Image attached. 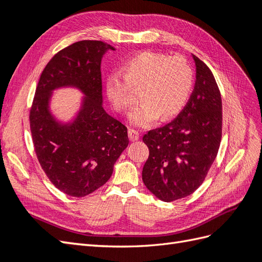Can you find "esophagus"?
Here are the masks:
<instances>
[{"label":"esophagus","instance_id":"1","mask_svg":"<svg viewBox=\"0 0 262 262\" xmlns=\"http://www.w3.org/2000/svg\"><path fill=\"white\" fill-rule=\"evenodd\" d=\"M128 136H129V139L132 142H135V141H138L139 138V133L135 129H128Z\"/></svg>","mask_w":262,"mask_h":262}]
</instances>
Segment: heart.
I'll return each instance as SVG.
<instances>
[{"instance_id":"b5f03b06","label":"heart","mask_w":262,"mask_h":262,"mask_svg":"<svg viewBox=\"0 0 262 262\" xmlns=\"http://www.w3.org/2000/svg\"><path fill=\"white\" fill-rule=\"evenodd\" d=\"M123 77H108V98L115 111L125 114L135 102L134 93H138L142 102L129 115L130 123L138 127H147L160 116L167 120L180 114L194 82L193 69L186 59L153 51L130 58L123 67Z\"/></svg>"}]
</instances>
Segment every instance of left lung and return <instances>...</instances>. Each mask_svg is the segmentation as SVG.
<instances>
[{"instance_id":"left-lung-1","label":"left lung","mask_w":262,"mask_h":262,"mask_svg":"<svg viewBox=\"0 0 262 262\" xmlns=\"http://www.w3.org/2000/svg\"><path fill=\"white\" fill-rule=\"evenodd\" d=\"M196 80L185 107L167 125L143 137L149 155L145 186L164 202L188 196L203 183L222 137V100L213 74L193 56Z\"/></svg>"}]
</instances>
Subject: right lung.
<instances>
[{
	"label": "right lung",
	"instance_id": "obj_1",
	"mask_svg": "<svg viewBox=\"0 0 262 262\" xmlns=\"http://www.w3.org/2000/svg\"><path fill=\"white\" fill-rule=\"evenodd\" d=\"M114 47L82 40L53 56L40 76L29 120L35 155L51 183L67 195L82 198L111 179L128 145L127 127L101 106V58ZM75 85L88 97L74 123L59 125L47 109L50 93Z\"/></svg>",
	"mask_w": 262,
	"mask_h": 262
}]
</instances>
